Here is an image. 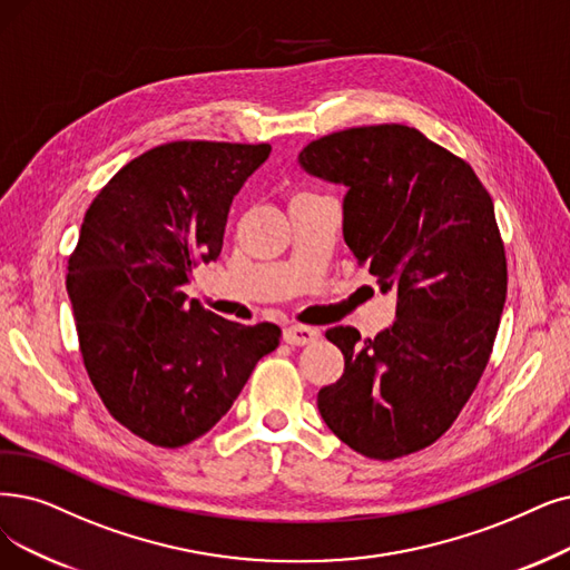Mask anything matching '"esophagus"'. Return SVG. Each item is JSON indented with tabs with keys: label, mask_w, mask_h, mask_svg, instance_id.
Wrapping results in <instances>:
<instances>
[{
	"label": "esophagus",
	"mask_w": 570,
	"mask_h": 570,
	"mask_svg": "<svg viewBox=\"0 0 570 570\" xmlns=\"http://www.w3.org/2000/svg\"><path fill=\"white\" fill-rule=\"evenodd\" d=\"M317 336H321V332H317L315 327H304V325H289L283 332L285 344H289V346H308Z\"/></svg>",
	"instance_id": "34e87169"
}]
</instances>
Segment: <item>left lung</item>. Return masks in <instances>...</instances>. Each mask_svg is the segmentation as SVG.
<instances>
[{"label":"left lung","instance_id":"8db88e82","mask_svg":"<svg viewBox=\"0 0 570 570\" xmlns=\"http://www.w3.org/2000/svg\"><path fill=\"white\" fill-rule=\"evenodd\" d=\"M299 166L344 185V240L357 266L395 292V323L374 338L325 336L344 376L317 409L353 451L393 461L440 440L487 367L508 294L505 247L480 177L423 132L400 124L325 135Z\"/></svg>","mask_w":570,"mask_h":570}]
</instances>
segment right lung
<instances>
[{
  "instance_id": "add662e5",
  "label": "right lung",
  "mask_w": 570,
  "mask_h": 570,
  "mask_svg": "<svg viewBox=\"0 0 570 570\" xmlns=\"http://www.w3.org/2000/svg\"><path fill=\"white\" fill-rule=\"evenodd\" d=\"M271 145L181 140L132 158L86 210L67 264L79 348L107 412L156 446H185L232 409L278 348L271 323L245 327L181 287L222 253L234 196Z\"/></svg>"
}]
</instances>
